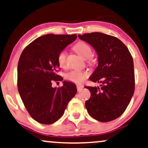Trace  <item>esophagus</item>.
Listing matches in <instances>:
<instances>
[{
  "label": "esophagus",
  "mask_w": 148,
  "mask_h": 148,
  "mask_svg": "<svg viewBox=\"0 0 148 148\" xmlns=\"http://www.w3.org/2000/svg\"><path fill=\"white\" fill-rule=\"evenodd\" d=\"M76 87H77L78 91H80V90H81L82 88H83L84 86L82 85H80V84H77V85H76Z\"/></svg>",
  "instance_id": "obj_1"
}]
</instances>
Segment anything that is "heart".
<instances>
[{
  "label": "heart",
  "mask_w": 148,
  "mask_h": 148,
  "mask_svg": "<svg viewBox=\"0 0 148 148\" xmlns=\"http://www.w3.org/2000/svg\"><path fill=\"white\" fill-rule=\"evenodd\" d=\"M74 49L78 55L82 58L88 59L90 62H93V59L90 58L92 55V49L89 45L85 42H78L74 47ZM66 52L62 51L59 53L58 56V62L60 67L64 68L66 65ZM88 73L86 71H80L74 70L68 72L66 74L65 78L68 81L74 82V83L80 84L87 78Z\"/></svg>",
  "instance_id": "heart-1"
}]
</instances>
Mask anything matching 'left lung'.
I'll list each match as a JSON object with an SVG mask.
<instances>
[{
	"label": "left lung",
	"instance_id": "obj_1",
	"mask_svg": "<svg viewBox=\"0 0 148 148\" xmlns=\"http://www.w3.org/2000/svg\"><path fill=\"white\" fill-rule=\"evenodd\" d=\"M93 47L98 66L89 77L99 86H85L90 92L85 106L90 116L106 123L121 116L135 90L133 60L129 49L119 38L101 32L78 35Z\"/></svg>",
	"mask_w": 148,
	"mask_h": 148
}]
</instances>
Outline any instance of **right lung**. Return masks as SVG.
I'll list each match as a JSON object with an SVG mask.
<instances>
[{
  "instance_id": "add662e5",
  "label": "right lung",
  "mask_w": 148,
  "mask_h": 148,
  "mask_svg": "<svg viewBox=\"0 0 148 148\" xmlns=\"http://www.w3.org/2000/svg\"><path fill=\"white\" fill-rule=\"evenodd\" d=\"M76 38V34L43 35L21 53L17 66V88L27 111L39 123L51 125L58 121L77 92L75 84L66 80L62 87L52 86L53 80H63L58 74L59 53Z\"/></svg>"
}]
</instances>
